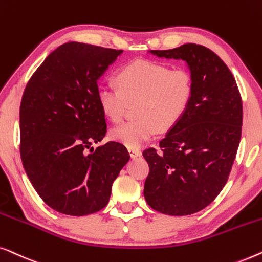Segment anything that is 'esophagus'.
Instances as JSON below:
<instances>
[{"instance_id": "1", "label": "esophagus", "mask_w": 262, "mask_h": 262, "mask_svg": "<svg viewBox=\"0 0 262 262\" xmlns=\"http://www.w3.org/2000/svg\"><path fill=\"white\" fill-rule=\"evenodd\" d=\"M128 152H129L132 158L140 157V156H141V154H142L141 149H139V148H128Z\"/></svg>"}]
</instances>
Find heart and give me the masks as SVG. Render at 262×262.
<instances>
[{
	"label": "heart",
	"mask_w": 262,
	"mask_h": 262,
	"mask_svg": "<svg viewBox=\"0 0 262 262\" xmlns=\"http://www.w3.org/2000/svg\"><path fill=\"white\" fill-rule=\"evenodd\" d=\"M117 85L97 91L102 113L114 122L121 120L127 102L139 101L135 116L113 128L110 138L128 148H139L159 129L169 130L189 112L194 97V79L186 69H172L163 62L135 60L116 73Z\"/></svg>",
	"instance_id": "1"
}]
</instances>
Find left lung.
I'll list each match as a JSON object with an SVG mask.
<instances>
[{
  "label": "left lung",
  "mask_w": 262,
  "mask_h": 262,
  "mask_svg": "<svg viewBox=\"0 0 262 262\" xmlns=\"http://www.w3.org/2000/svg\"><path fill=\"white\" fill-rule=\"evenodd\" d=\"M152 53L187 62L194 97L159 150H143L149 165L143 194L161 213L191 215L211 203L229 178L242 133L241 94L226 62L205 46L185 43Z\"/></svg>",
  "instance_id": "left-lung-1"
}]
</instances>
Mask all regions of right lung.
Returning a JSON list of instances; mask_svg holds the SVG:
<instances>
[{
  "label": "right lung",
  "mask_w": 262,
  "mask_h": 262,
  "mask_svg": "<svg viewBox=\"0 0 262 262\" xmlns=\"http://www.w3.org/2000/svg\"><path fill=\"white\" fill-rule=\"evenodd\" d=\"M123 50L66 42L36 69L20 105V154L33 187L58 212L85 216L108 204L114 180L129 160L110 141L97 80Z\"/></svg>",
  "instance_id": "obj_1"
}]
</instances>
